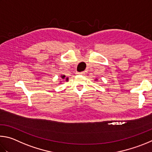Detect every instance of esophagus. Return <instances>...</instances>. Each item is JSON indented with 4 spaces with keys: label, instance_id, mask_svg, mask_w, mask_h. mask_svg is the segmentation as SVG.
Wrapping results in <instances>:
<instances>
[{
    "label": "esophagus",
    "instance_id": "1",
    "mask_svg": "<svg viewBox=\"0 0 152 152\" xmlns=\"http://www.w3.org/2000/svg\"><path fill=\"white\" fill-rule=\"evenodd\" d=\"M77 75H83V74H85V72L84 71L77 72Z\"/></svg>",
    "mask_w": 152,
    "mask_h": 152
}]
</instances>
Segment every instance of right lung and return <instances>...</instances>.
I'll return each mask as SVG.
<instances>
[{"label": "right lung", "mask_w": 152, "mask_h": 152, "mask_svg": "<svg viewBox=\"0 0 152 152\" xmlns=\"http://www.w3.org/2000/svg\"><path fill=\"white\" fill-rule=\"evenodd\" d=\"M64 77H65V75H63V76L62 77V78H63V79H64ZM66 80H68V78H66Z\"/></svg>", "instance_id": "add662e5"}]
</instances>
